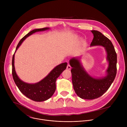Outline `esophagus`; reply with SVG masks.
Masks as SVG:
<instances>
[{
  "label": "esophagus",
  "mask_w": 127,
  "mask_h": 127,
  "mask_svg": "<svg viewBox=\"0 0 127 127\" xmlns=\"http://www.w3.org/2000/svg\"><path fill=\"white\" fill-rule=\"evenodd\" d=\"M71 66H70L69 64H68V65H67V69H68V70H70V69H71Z\"/></svg>",
  "instance_id": "esophagus-1"
}]
</instances>
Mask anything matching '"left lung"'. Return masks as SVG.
<instances>
[{"label":"left lung","instance_id":"obj_1","mask_svg":"<svg viewBox=\"0 0 127 127\" xmlns=\"http://www.w3.org/2000/svg\"><path fill=\"white\" fill-rule=\"evenodd\" d=\"M94 39L90 47H103L106 53L108 67L105 75L95 77L89 75L80 62L81 57H73L69 61L72 67V81L76 95L81 98L94 99L103 95L113 82L117 73V56L111 41L100 32L92 30Z\"/></svg>","mask_w":127,"mask_h":127}]
</instances>
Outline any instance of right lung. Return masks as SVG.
Instances as JSON below:
<instances>
[{
	"instance_id": "1",
	"label": "right lung",
	"mask_w": 127,
	"mask_h": 127,
	"mask_svg": "<svg viewBox=\"0 0 127 127\" xmlns=\"http://www.w3.org/2000/svg\"><path fill=\"white\" fill-rule=\"evenodd\" d=\"M50 29V28L34 29L24 37L17 45L12 60V74L13 80L20 92L29 98L35 101H43L50 98L56 90V81L57 78L65 70L67 63H61L54 68L50 73L40 81L35 83H28L22 80L17 76L14 67V55L16 50L24 41L30 35L38 32H42Z\"/></svg>"
}]
</instances>
